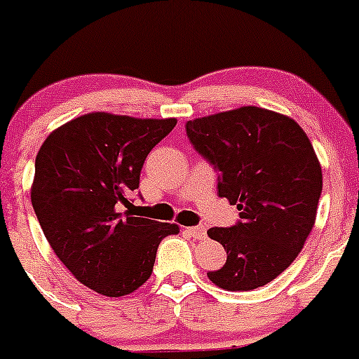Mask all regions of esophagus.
<instances>
[{
    "label": "esophagus",
    "instance_id": "34e87169",
    "mask_svg": "<svg viewBox=\"0 0 359 359\" xmlns=\"http://www.w3.org/2000/svg\"><path fill=\"white\" fill-rule=\"evenodd\" d=\"M185 231L190 237H194V239H205L207 237V228L205 226H189L185 228Z\"/></svg>",
    "mask_w": 359,
    "mask_h": 359
}]
</instances>
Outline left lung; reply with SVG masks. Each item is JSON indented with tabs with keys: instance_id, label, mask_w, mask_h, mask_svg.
<instances>
[{
	"instance_id": "1",
	"label": "left lung",
	"mask_w": 359,
	"mask_h": 359,
	"mask_svg": "<svg viewBox=\"0 0 359 359\" xmlns=\"http://www.w3.org/2000/svg\"><path fill=\"white\" fill-rule=\"evenodd\" d=\"M194 147L219 172V196L241 221L208 237L226 250L208 278L226 291L266 286L290 268L315 226L322 167L304 129L290 116L243 106L187 122Z\"/></svg>"
}]
</instances>
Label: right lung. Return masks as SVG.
<instances>
[{
    "instance_id": "add662e5",
    "label": "right lung",
    "mask_w": 359,
    "mask_h": 359,
    "mask_svg": "<svg viewBox=\"0 0 359 359\" xmlns=\"http://www.w3.org/2000/svg\"><path fill=\"white\" fill-rule=\"evenodd\" d=\"M176 118H135L95 111L53 129L36 156L30 189L44 237L81 284L126 297L152 273L158 244L174 223L120 212L140 185L151 149Z\"/></svg>"
}]
</instances>
